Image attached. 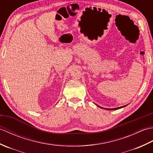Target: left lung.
Segmentation results:
<instances>
[{"label": "left lung", "mask_w": 153, "mask_h": 153, "mask_svg": "<svg viewBox=\"0 0 153 153\" xmlns=\"http://www.w3.org/2000/svg\"><path fill=\"white\" fill-rule=\"evenodd\" d=\"M127 105H125V106H120V107H118V108H103V107H101V106H99V105H97V106L99 107V108H102V109H106L108 110H118V109H120V108H123V107L126 106Z\"/></svg>", "instance_id": "1"}]
</instances>
